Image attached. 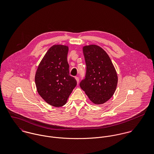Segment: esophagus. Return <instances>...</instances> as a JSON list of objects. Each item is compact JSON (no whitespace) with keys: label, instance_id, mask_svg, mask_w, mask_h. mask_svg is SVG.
<instances>
[{"label":"esophagus","instance_id":"34e87169","mask_svg":"<svg viewBox=\"0 0 154 154\" xmlns=\"http://www.w3.org/2000/svg\"><path fill=\"white\" fill-rule=\"evenodd\" d=\"M75 79H76V80L77 83L78 84V83H79V78H78V76H76V77H75Z\"/></svg>","mask_w":154,"mask_h":154}]
</instances>
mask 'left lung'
<instances>
[{
    "label": "left lung",
    "instance_id": "obj_1",
    "mask_svg": "<svg viewBox=\"0 0 154 154\" xmlns=\"http://www.w3.org/2000/svg\"><path fill=\"white\" fill-rule=\"evenodd\" d=\"M83 53L87 70L80 87L93 103L104 104L116 89L118 77L116 69L107 53L98 45H85Z\"/></svg>",
    "mask_w": 154,
    "mask_h": 154
}]
</instances>
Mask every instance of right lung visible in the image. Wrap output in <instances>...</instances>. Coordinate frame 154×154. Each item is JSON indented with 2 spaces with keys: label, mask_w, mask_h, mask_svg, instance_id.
Masks as SVG:
<instances>
[{
  "label": "right lung",
  "mask_w": 154,
  "mask_h": 154,
  "mask_svg": "<svg viewBox=\"0 0 154 154\" xmlns=\"http://www.w3.org/2000/svg\"><path fill=\"white\" fill-rule=\"evenodd\" d=\"M69 48L54 45L47 51L38 66L35 82L38 93L48 104L64 106L76 86V79L69 75L67 60Z\"/></svg>",
  "instance_id": "1"
}]
</instances>
